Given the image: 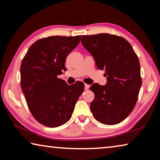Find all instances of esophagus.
Masks as SVG:
<instances>
[{
    "instance_id": "esophagus-1",
    "label": "esophagus",
    "mask_w": 160,
    "mask_h": 160,
    "mask_svg": "<svg viewBox=\"0 0 160 160\" xmlns=\"http://www.w3.org/2000/svg\"><path fill=\"white\" fill-rule=\"evenodd\" d=\"M89 88H90V85H88V84H85V90H88Z\"/></svg>"
}]
</instances>
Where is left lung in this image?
<instances>
[{"instance_id": "8db88e82", "label": "left lung", "mask_w": 160, "mask_h": 160, "mask_svg": "<svg viewBox=\"0 0 160 160\" xmlns=\"http://www.w3.org/2000/svg\"><path fill=\"white\" fill-rule=\"evenodd\" d=\"M81 43L107 77L104 86L94 83L90 87L94 94L91 112L102 123H120L133 109L142 85L138 58L131 44L116 35H83Z\"/></svg>"}]
</instances>
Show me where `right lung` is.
I'll return each mask as SVG.
<instances>
[{
	"instance_id": "right-lung-1",
	"label": "right lung",
	"mask_w": 160,
	"mask_h": 160,
	"mask_svg": "<svg viewBox=\"0 0 160 160\" xmlns=\"http://www.w3.org/2000/svg\"><path fill=\"white\" fill-rule=\"evenodd\" d=\"M80 36H53L37 40L22 61L21 87L32 114L40 123L55 128L71 118L83 92L84 83L68 85L58 78L68 54L79 44Z\"/></svg>"
}]
</instances>
